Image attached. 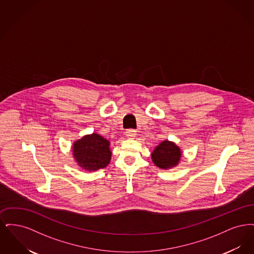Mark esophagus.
<instances>
[{
    "mask_svg": "<svg viewBox=\"0 0 254 254\" xmlns=\"http://www.w3.org/2000/svg\"><path fill=\"white\" fill-rule=\"evenodd\" d=\"M136 135H137V133L133 129H128V130L126 131V136L129 139H134L136 137Z\"/></svg>",
    "mask_w": 254,
    "mask_h": 254,
    "instance_id": "esophagus-1",
    "label": "esophagus"
}]
</instances>
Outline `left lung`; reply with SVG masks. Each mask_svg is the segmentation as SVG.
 Segmentation results:
<instances>
[{
	"mask_svg": "<svg viewBox=\"0 0 254 254\" xmlns=\"http://www.w3.org/2000/svg\"><path fill=\"white\" fill-rule=\"evenodd\" d=\"M181 157V148L169 140L161 142L151 152L153 164L165 170L175 168L180 163Z\"/></svg>",
	"mask_w": 254,
	"mask_h": 254,
	"instance_id": "8db88e82",
	"label": "left lung"
}]
</instances>
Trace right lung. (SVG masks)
<instances>
[{"label":"right lung","mask_w":254,"mask_h":254,"mask_svg":"<svg viewBox=\"0 0 254 254\" xmlns=\"http://www.w3.org/2000/svg\"><path fill=\"white\" fill-rule=\"evenodd\" d=\"M111 153L110 142L98 133L86 134L72 145L75 162L88 172L106 168L110 163Z\"/></svg>","instance_id":"right-lung-1"}]
</instances>
